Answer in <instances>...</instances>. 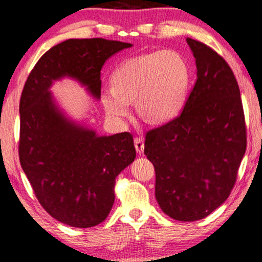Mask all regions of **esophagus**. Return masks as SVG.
Segmentation results:
<instances>
[{"label":"esophagus","mask_w":262,"mask_h":262,"mask_svg":"<svg viewBox=\"0 0 262 262\" xmlns=\"http://www.w3.org/2000/svg\"><path fill=\"white\" fill-rule=\"evenodd\" d=\"M134 145L135 149L139 154H142L143 148H145V145H143V140L141 138H135L134 139Z\"/></svg>","instance_id":"esophagus-1"}]
</instances>
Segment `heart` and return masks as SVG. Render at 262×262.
<instances>
[{"mask_svg":"<svg viewBox=\"0 0 262 262\" xmlns=\"http://www.w3.org/2000/svg\"><path fill=\"white\" fill-rule=\"evenodd\" d=\"M113 88L102 91L105 113L115 121L130 114L135 101L139 115L150 123L168 122L185 104L190 71L182 56L173 51H158L128 58L112 76Z\"/></svg>","mask_w":262,"mask_h":262,"instance_id":"heart-1","label":"heart"}]
</instances>
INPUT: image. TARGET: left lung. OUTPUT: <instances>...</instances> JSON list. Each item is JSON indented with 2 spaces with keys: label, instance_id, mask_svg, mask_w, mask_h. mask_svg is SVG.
I'll use <instances>...</instances> for the list:
<instances>
[{
  "label": "left lung",
  "instance_id": "left-lung-1",
  "mask_svg": "<svg viewBox=\"0 0 262 262\" xmlns=\"http://www.w3.org/2000/svg\"><path fill=\"white\" fill-rule=\"evenodd\" d=\"M197 80L182 114L147 132L145 154L156 169V198L183 222L202 220L229 197L246 152L245 114L237 80L211 47L186 39Z\"/></svg>",
  "mask_w": 262,
  "mask_h": 262
}]
</instances>
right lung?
<instances>
[{
    "label": "right lung",
    "instance_id": "right-lung-1",
    "mask_svg": "<svg viewBox=\"0 0 262 262\" xmlns=\"http://www.w3.org/2000/svg\"><path fill=\"white\" fill-rule=\"evenodd\" d=\"M132 43L69 39L50 49L29 73L20 99L19 158L35 197L59 222L76 228L102 223L115 201V179L136 157L130 133L98 136L69 120L49 89L71 77L101 97L106 59Z\"/></svg>",
    "mask_w": 262,
    "mask_h": 262
}]
</instances>
